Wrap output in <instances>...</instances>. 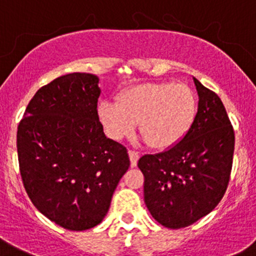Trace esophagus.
<instances>
[{"instance_id": "esophagus-1", "label": "esophagus", "mask_w": 256, "mask_h": 256, "mask_svg": "<svg viewBox=\"0 0 256 256\" xmlns=\"http://www.w3.org/2000/svg\"><path fill=\"white\" fill-rule=\"evenodd\" d=\"M128 156H130L131 166L135 167L136 164H138V158H140V154H138V152L134 151V150H128Z\"/></svg>"}]
</instances>
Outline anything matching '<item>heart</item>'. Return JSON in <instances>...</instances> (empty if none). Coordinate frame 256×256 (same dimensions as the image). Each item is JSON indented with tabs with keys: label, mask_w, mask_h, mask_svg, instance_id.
<instances>
[{
	"label": "heart",
	"mask_w": 256,
	"mask_h": 256,
	"mask_svg": "<svg viewBox=\"0 0 256 256\" xmlns=\"http://www.w3.org/2000/svg\"><path fill=\"white\" fill-rule=\"evenodd\" d=\"M99 116L110 138L118 140L138 128L152 147L166 148L187 134L196 116V98L183 84L147 82L125 90L118 104L102 102Z\"/></svg>",
	"instance_id": "obj_1"
}]
</instances>
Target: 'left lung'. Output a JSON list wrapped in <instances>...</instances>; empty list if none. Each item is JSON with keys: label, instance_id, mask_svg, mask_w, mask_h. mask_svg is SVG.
<instances>
[{"label": "left lung", "instance_id": "8db88e82", "mask_svg": "<svg viewBox=\"0 0 256 256\" xmlns=\"http://www.w3.org/2000/svg\"><path fill=\"white\" fill-rule=\"evenodd\" d=\"M198 112L180 142L138 160L144 203L166 228L196 223L216 207L230 178L234 130L220 98L193 78Z\"/></svg>", "mask_w": 256, "mask_h": 256}]
</instances>
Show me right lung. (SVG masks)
Returning <instances> with one entry per match:
<instances>
[{
    "label": "right lung",
    "instance_id": "right-lung-1",
    "mask_svg": "<svg viewBox=\"0 0 256 256\" xmlns=\"http://www.w3.org/2000/svg\"><path fill=\"white\" fill-rule=\"evenodd\" d=\"M99 78L59 76L40 88L17 131L20 177L34 207L68 230L94 228L106 216L128 150L105 136L98 115Z\"/></svg>",
    "mask_w": 256,
    "mask_h": 256
}]
</instances>
